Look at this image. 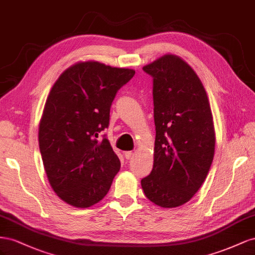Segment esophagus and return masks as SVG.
I'll return each instance as SVG.
<instances>
[{
    "mask_svg": "<svg viewBox=\"0 0 255 255\" xmlns=\"http://www.w3.org/2000/svg\"><path fill=\"white\" fill-rule=\"evenodd\" d=\"M133 152L132 151H125L124 152V156H125L126 159H131L133 157Z\"/></svg>",
    "mask_w": 255,
    "mask_h": 255,
    "instance_id": "1",
    "label": "esophagus"
}]
</instances>
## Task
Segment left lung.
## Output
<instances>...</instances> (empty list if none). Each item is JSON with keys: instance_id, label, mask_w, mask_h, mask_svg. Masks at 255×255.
I'll list each match as a JSON object with an SVG mask.
<instances>
[{"instance_id": "left-lung-1", "label": "left lung", "mask_w": 255, "mask_h": 255, "mask_svg": "<svg viewBox=\"0 0 255 255\" xmlns=\"http://www.w3.org/2000/svg\"><path fill=\"white\" fill-rule=\"evenodd\" d=\"M152 77L154 165L141 180L156 205H184L198 192L215 155L216 134L206 91L181 57L165 54L143 67Z\"/></svg>"}]
</instances>
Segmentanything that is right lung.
<instances>
[{
  "label": "right lung",
  "instance_id": "right-lung-1",
  "mask_svg": "<svg viewBox=\"0 0 255 255\" xmlns=\"http://www.w3.org/2000/svg\"><path fill=\"white\" fill-rule=\"evenodd\" d=\"M135 74L95 61L79 62L56 80L38 130L51 188L67 204L86 208L103 200L121 161L99 133L109 126L116 93Z\"/></svg>",
  "mask_w": 255,
  "mask_h": 255
}]
</instances>
